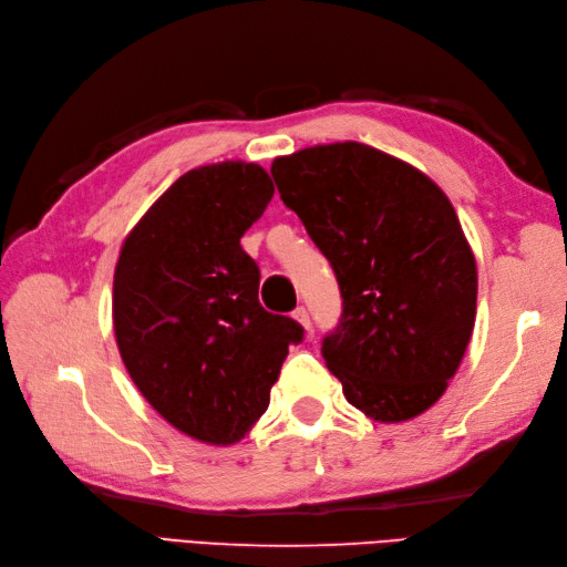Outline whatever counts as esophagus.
Returning a JSON list of instances; mask_svg holds the SVG:
<instances>
[{
  "mask_svg": "<svg viewBox=\"0 0 567 567\" xmlns=\"http://www.w3.org/2000/svg\"><path fill=\"white\" fill-rule=\"evenodd\" d=\"M293 319H296V321L302 326L305 331H310V312H307L305 307H298V310L293 312Z\"/></svg>",
  "mask_w": 567,
  "mask_h": 567,
  "instance_id": "obj_1",
  "label": "esophagus"
}]
</instances>
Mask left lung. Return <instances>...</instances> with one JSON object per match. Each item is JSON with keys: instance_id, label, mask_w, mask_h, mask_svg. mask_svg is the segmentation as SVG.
I'll return each instance as SVG.
<instances>
[{"instance_id": "left-lung-1", "label": "left lung", "mask_w": 567, "mask_h": 567, "mask_svg": "<svg viewBox=\"0 0 567 567\" xmlns=\"http://www.w3.org/2000/svg\"><path fill=\"white\" fill-rule=\"evenodd\" d=\"M271 177L342 296L326 367L379 423L409 421L450 385L475 323L477 267L454 205L421 169L359 144L274 158Z\"/></svg>"}]
</instances>
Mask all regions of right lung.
<instances>
[{"label":"right lung","instance_id":"obj_1","mask_svg":"<svg viewBox=\"0 0 567 567\" xmlns=\"http://www.w3.org/2000/svg\"><path fill=\"white\" fill-rule=\"evenodd\" d=\"M274 196L267 169L225 161L188 169L125 236L113 329L134 385L184 435L244 440L269 406L302 326L257 300L260 269L241 236Z\"/></svg>","mask_w":567,"mask_h":567}]
</instances>
